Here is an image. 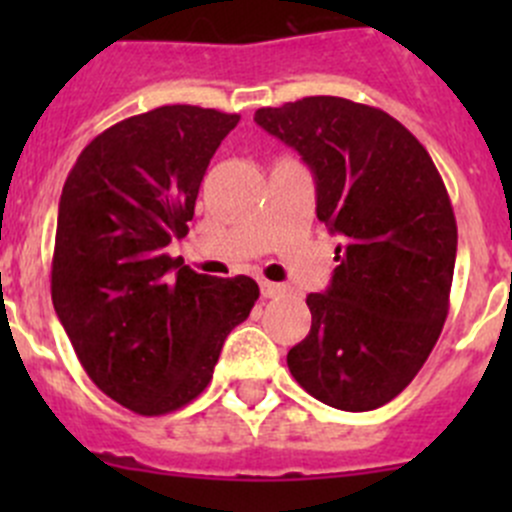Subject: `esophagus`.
I'll list each match as a JSON object with an SVG mask.
<instances>
[{
	"mask_svg": "<svg viewBox=\"0 0 512 512\" xmlns=\"http://www.w3.org/2000/svg\"><path fill=\"white\" fill-rule=\"evenodd\" d=\"M260 289H262V297H265V299H272V297H280V294H285V285H277V282H262Z\"/></svg>",
	"mask_w": 512,
	"mask_h": 512,
	"instance_id": "obj_1",
	"label": "esophagus"
}]
</instances>
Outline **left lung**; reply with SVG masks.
Returning <instances> with one entry per match:
<instances>
[{
	"instance_id": "obj_1",
	"label": "left lung",
	"mask_w": 512,
	"mask_h": 512,
	"mask_svg": "<svg viewBox=\"0 0 512 512\" xmlns=\"http://www.w3.org/2000/svg\"><path fill=\"white\" fill-rule=\"evenodd\" d=\"M317 180V218L342 235L312 329L289 349L297 384L322 404L371 411L421 371L448 317L458 227L441 173L394 116L339 96L257 108Z\"/></svg>"
}]
</instances>
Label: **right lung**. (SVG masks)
I'll use <instances>...</instances> for the list:
<instances>
[{
  "label": "right lung",
  "instance_id": "right-lung-1",
  "mask_svg": "<svg viewBox=\"0 0 512 512\" xmlns=\"http://www.w3.org/2000/svg\"><path fill=\"white\" fill-rule=\"evenodd\" d=\"M237 113L160 106L98 133L59 200L51 299L98 389L141 416L190 404L260 287L198 275L165 247L188 235L210 158Z\"/></svg>",
  "mask_w": 512,
  "mask_h": 512
}]
</instances>
